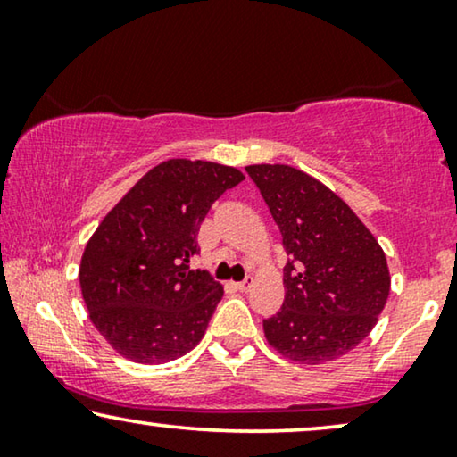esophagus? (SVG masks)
Returning a JSON list of instances; mask_svg holds the SVG:
<instances>
[{
    "label": "esophagus",
    "mask_w": 457,
    "mask_h": 457,
    "mask_svg": "<svg viewBox=\"0 0 457 457\" xmlns=\"http://www.w3.org/2000/svg\"><path fill=\"white\" fill-rule=\"evenodd\" d=\"M252 285H253V278L252 277H245L243 280H239V283H237V289H239V291H249V289H252Z\"/></svg>",
    "instance_id": "esophagus-1"
}]
</instances>
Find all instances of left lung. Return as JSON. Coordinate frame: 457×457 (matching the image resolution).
<instances>
[{"mask_svg":"<svg viewBox=\"0 0 457 457\" xmlns=\"http://www.w3.org/2000/svg\"><path fill=\"white\" fill-rule=\"evenodd\" d=\"M283 237L285 302L264 335L285 358L322 364L374 328L391 289L386 258L352 208L320 180L285 164L245 168Z\"/></svg>","mask_w":457,"mask_h":457,"instance_id":"1","label":"left lung"}]
</instances>
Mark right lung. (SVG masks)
I'll return each instance as SVG.
<instances>
[{"mask_svg":"<svg viewBox=\"0 0 457 457\" xmlns=\"http://www.w3.org/2000/svg\"><path fill=\"white\" fill-rule=\"evenodd\" d=\"M241 180L237 168L212 162H162L93 233L80 291L91 322L124 358L166 364L202 341L222 287L189 264L212 204Z\"/></svg>","mask_w":457,"mask_h":457,"instance_id":"right-lung-1","label":"right lung"}]
</instances>
